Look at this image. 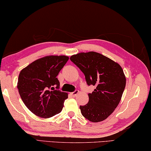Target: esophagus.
<instances>
[{
  "label": "esophagus",
  "mask_w": 151,
  "mask_h": 151,
  "mask_svg": "<svg viewBox=\"0 0 151 151\" xmlns=\"http://www.w3.org/2000/svg\"><path fill=\"white\" fill-rule=\"evenodd\" d=\"M78 93H79V91L78 90H76V91H74L73 92H71V95L73 97H76V95L78 94Z\"/></svg>",
  "instance_id": "1"
}]
</instances>
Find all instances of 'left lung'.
Returning a JSON list of instances; mask_svg holds the SVG:
<instances>
[{
    "mask_svg": "<svg viewBox=\"0 0 151 151\" xmlns=\"http://www.w3.org/2000/svg\"><path fill=\"white\" fill-rule=\"evenodd\" d=\"M70 59L84 74L88 85L96 86L88 93L87 104L80 106L81 114L92 122L104 120L117 107L124 90L126 77L122 67L94 51L73 55Z\"/></svg>",
    "mask_w": 151,
    "mask_h": 151,
    "instance_id": "obj_1",
    "label": "left lung"
}]
</instances>
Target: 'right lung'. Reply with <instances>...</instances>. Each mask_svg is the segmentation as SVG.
<instances>
[{
    "mask_svg": "<svg viewBox=\"0 0 151 151\" xmlns=\"http://www.w3.org/2000/svg\"><path fill=\"white\" fill-rule=\"evenodd\" d=\"M69 58L65 55H48L37 59L19 73L17 88L27 108L37 116L52 117L62 110L68 93L59 89L58 73Z\"/></svg>",
    "mask_w": 151,
    "mask_h": 151,
    "instance_id": "right-lung-1",
    "label": "right lung"
}]
</instances>
